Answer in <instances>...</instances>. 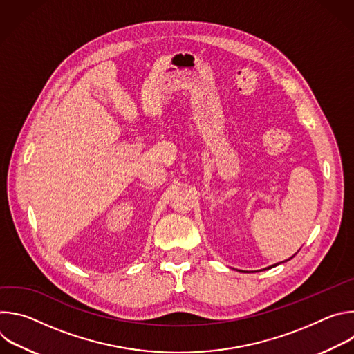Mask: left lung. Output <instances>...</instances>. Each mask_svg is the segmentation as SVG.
I'll return each mask as SVG.
<instances>
[{"label": "left lung", "instance_id": "left-lung-1", "mask_svg": "<svg viewBox=\"0 0 354 354\" xmlns=\"http://www.w3.org/2000/svg\"><path fill=\"white\" fill-rule=\"evenodd\" d=\"M291 258H292V257H291ZM291 258H290V259H291ZM274 266H276V265H273V266H270V268H274ZM270 268H268V269H270Z\"/></svg>", "mask_w": 354, "mask_h": 354}]
</instances>
